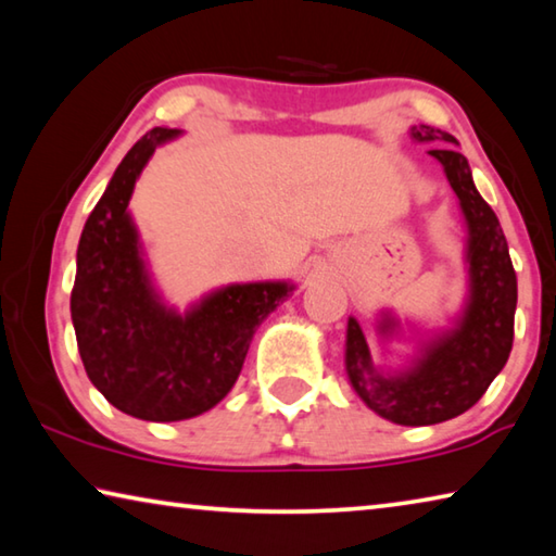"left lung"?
Instances as JSON below:
<instances>
[{
	"instance_id": "1",
	"label": "left lung",
	"mask_w": 556,
	"mask_h": 556,
	"mask_svg": "<svg viewBox=\"0 0 556 556\" xmlns=\"http://www.w3.org/2000/svg\"><path fill=\"white\" fill-rule=\"evenodd\" d=\"M417 144H434L429 156L444 168L466 225V296L446 326L431 328L417 318H400L392 308L375 314V336L382 355L392 343L409 345L397 368L375 365L363 326L348 316L345 375L368 407L402 427H429L454 419L483 397L513 348L517 277L501 220L473 184L468 159L448 131L414 125ZM397 355V353H394Z\"/></svg>"
}]
</instances>
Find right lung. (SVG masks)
<instances>
[{
  "label": "right lung",
  "instance_id": "right-lung-1",
  "mask_svg": "<svg viewBox=\"0 0 556 556\" xmlns=\"http://www.w3.org/2000/svg\"><path fill=\"white\" fill-rule=\"evenodd\" d=\"M156 127L122 159L88 215L75 255L71 318L90 382L112 407L144 421H181L232 390L260 324L296 289L289 279L225 285L178 312L159 291L129 199L159 147Z\"/></svg>",
  "mask_w": 556,
  "mask_h": 556
}]
</instances>
